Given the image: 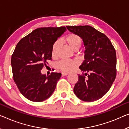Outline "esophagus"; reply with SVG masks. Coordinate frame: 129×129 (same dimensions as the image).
<instances>
[{
    "label": "esophagus",
    "mask_w": 129,
    "mask_h": 129,
    "mask_svg": "<svg viewBox=\"0 0 129 129\" xmlns=\"http://www.w3.org/2000/svg\"><path fill=\"white\" fill-rule=\"evenodd\" d=\"M61 74H62V76H64L67 75L68 74V73H67V72H62V73H61Z\"/></svg>",
    "instance_id": "obj_1"
}]
</instances>
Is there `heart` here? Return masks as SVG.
<instances>
[{
  "mask_svg": "<svg viewBox=\"0 0 129 129\" xmlns=\"http://www.w3.org/2000/svg\"><path fill=\"white\" fill-rule=\"evenodd\" d=\"M70 47L74 50H78L82 45V39L78 35L74 33L68 34L65 38L62 39ZM59 46L58 41L55 42L52 46L51 49V55L53 57L56 56L57 51L58 50ZM78 62L75 60H65L62 59L57 63V67L59 70L64 72H69L72 71L78 66Z\"/></svg>",
  "mask_w": 129,
  "mask_h": 129,
  "instance_id": "heart-1",
  "label": "heart"
}]
</instances>
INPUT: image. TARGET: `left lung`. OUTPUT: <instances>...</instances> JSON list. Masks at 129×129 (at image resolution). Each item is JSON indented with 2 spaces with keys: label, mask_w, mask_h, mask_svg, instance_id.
I'll return each mask as SVG.
<instances>
[{
  "label": "left lung",
  "mask_w": 129,
  "mask_h": 129,
  "mask_svg": "<svg viewBox=\"0 0 129 129\" xmlns=\"http://www.w3.org/2000/svg\"><path fill=\"white\" fill-rule=\"evenodd\" d=\"M70 32L83 39L86 50L74 91L82 101L91 102L103 97L116 76V51L109 38L89 25L67 26ZM87 77H86L85 76Z\"/></svg>",
  "instance_id": "8db88e82"
}]
</instances>
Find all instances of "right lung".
Segmentation results:
<instances>
[{
	"label": "right lung",
	"mask_w": 129,
	"mask_h": 129,
	"mask_svg": "<svg viewBox=\"0 0 129 129\" xmlns=\"http://www.w3.org/2000/svg\"><path fill=\"white\" fill-rule=\"evenodd\" d=\"M66 30L65 26L37 28L17 43L11 59L13 79L29 100L43 101L54 91L61 73L46 76L40 71L51 59L54 43Z\"/></svg>",
	"instance_id": "add662e5"
}]
</instances>
